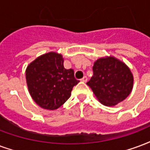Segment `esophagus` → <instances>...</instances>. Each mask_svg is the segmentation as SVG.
Returning <instances> with one entry per match:
<instances>
[{
	"mask_svg": "<svg viewBox=\"0 0 150 150\" xmlns=\"http://www.w3.org/2000/svg\"><path fill=\"white\" fill-rule=\"evenodd\" d=\"M81 81L83 82V83H86V81H87V77H86V76H84L83 78L81 79Z\"/></svg>",
	"mask_w": 150,
	"mask_h": 150,
	"instance_id": "34e87169",
	"label": "esophagus"
}]
</instances>
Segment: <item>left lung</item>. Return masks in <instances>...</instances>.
I'll return each instance as SVG.
<instances>
[{
  "label": "left lung",
  "instance_id": "8db88e82",
  "mask_svg": "<svg viewBox=\"0 0 150 150\" xmlns=\"http://www.w3.org/2000/svg\"><path fill=\"white\" fill-rule=\"evenodd\" d=\"M86 84L102 104L114 106L131 93L134 76L124 62L114 56H106L94 63L93 76Z\"/></svg>",
  "mask_w": 150,
  "mask_h": 150
}]
</instances>
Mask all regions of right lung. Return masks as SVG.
I'll return each instance as SVG.
<instances>
[{
  "label": "right lung",
  "mask_w": 150,
  "mask_h": 150,
  "mask_svg": "<svg viewBox=\"0 0 150 150\" xmlns=\"http://www.w3.org/2000/svg\"><path fill=\"white\" fill-rule=\"evenodd\" d=\"M26 82L31 97L45 110L58 109L71 96L75 79L73 69L64 67L61 54L50 52L39 56L28 65Z\"/></svg>",
  "instance_id": "1"
}]
</instances>
